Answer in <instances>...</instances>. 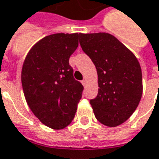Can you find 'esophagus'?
Here are the masks:
<instances>
[{
  "label": "esophagus",
  "mask_w": 159,
  "mask_h": 159,
  "mask_svg": "<svg viewBox=\"0 0 159 159\" xmlns=\"http://www.w3.org/2000/svg\"><path fill=\"white\" fill-rule=\"evenodd\" d=\"M86 83H87V82H86V80L85 79H83V81H82V84H83V86H85V85H86Z\"/></svg>",
  "instance_id": "obj_1"
}]
</instances>
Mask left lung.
Wrapping results in <instances>:
<instances>
[{"instance_id":"obj_1","label":"left lung","mask_w":159,"mask_h":159,"mask_svg":"<svg viewBox=\"0 0 159 159\" xmlns=\"http://www.w3.org/2000/svg\"><path fill=\"white\" fill-rule=\"evenodd\" d=\"M79 42L98 75V94L89 101L95 118L105 126H119L134 114L141 99L139 63L109 33H80Z\"/></svg>"}]
</instances>
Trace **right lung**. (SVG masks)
Segmentation results:
<instances>
[{
  "label": "right lung",
  "instance_id": "right-lung-1",
  "mask_svg": "<svg viewBox=\"0 0 159 159\" xmlns=\"http://www.w3.org/2000/svg\"><path fill=\"white\" fill-rule=\"evenodd\" d=\"M78 33H55L33 45L22 66L26 102L44 125L63 129L75 117L83 86L69 64L78 46Z\"/></svg>",
  "mask_w": 159,
  "mask_h": 159
}]
</instances>
